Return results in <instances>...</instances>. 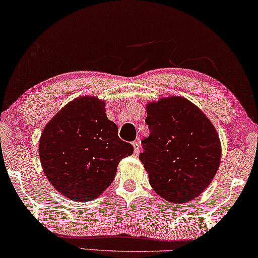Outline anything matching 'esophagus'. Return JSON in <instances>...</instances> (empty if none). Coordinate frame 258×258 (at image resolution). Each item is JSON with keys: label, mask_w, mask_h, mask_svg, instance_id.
I'll use <instances>...</instances> for the list:
<instances>
[{"label": "esophagus", "mask_w": 258, "mask_h": 258, "mask_svg": "<svg viewBox=\"0 0 258 258\" xmlns=\"http://www.w3.org/2000/svg\"><path fill=\"white\" fill-rule=\"evenodd\" d=\"M133 146H134L135 154H138V152L141 151V144H140V142H134V143H133Z\"/></svg>", "instance_id": "34e87169"}]
</instances>
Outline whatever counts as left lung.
I'll return each mask as SVG.
<instances>
[{
	"label": "left lung",
	"mask_w": 258,
	"mask_h": 258,
	"mask_svg": "<svg viewBox=\"0 0 258 258\" xmlns=\"http://www.w3.org/2000/svg\"><path fill=\"white\" fill-rule=\"evenodd\" d=\"M150 136L140 159L158 195L185 203L207 189L221 159L219 136L211 121L188 99L162 98L146 106Z\"/></svg>",
	"instance_id": "1"
}]
</instances>
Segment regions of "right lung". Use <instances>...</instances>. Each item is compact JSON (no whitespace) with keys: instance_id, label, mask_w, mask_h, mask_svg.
<instances>
[{"instance_id":"1","label":"right lung","mask_w":258,"mask_h":258,"mask_svg":"<svg viewBox=\"0 0 258 258\" xmlns=\"http://www.w3.org/2000/svg\"><path fill=\"white\" fill-rule=\"evenodd\" d=\"M134 148L117 136L105 102L84 96L70 101L47 123L39 142L43 173L63 196L96 200L115 177L120 160Z\"/></svg>"}]
</instances>
